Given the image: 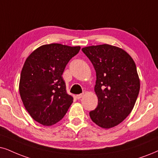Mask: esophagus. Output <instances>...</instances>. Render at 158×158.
<instances>
[{"label":"esophagus","instance_id":"1","mask_svg":"<svg viewBox=\"0 0 158 158\" xmlns=\"http://www.w3.org/2000/svg\"><path fill=\"white\" fill-rule=\"evenodd\" d=\"M83 96H84V94L81 93V94H79V95H77L76 97H77V99H80V98H82Z\"/></svg>","mask_w":158,"mask_h":158}]
</instances>
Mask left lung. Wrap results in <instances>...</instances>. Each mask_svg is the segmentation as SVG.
Returning a JSON list of instances; mask_svg holds the SVG:
<instances>
[{
  "mask_svg": "<svg viewBox=\"0 0 158 158\" xmlns=\"http://www.w3.org/2000/svg\"><path fill=\"white\" fill-rule=\"evenodd\" d=\"M81 50L96 72L94 89L98 103L89 117L103 128L117 126L133 110L139 93L140 80L135 62L123 49L106 44Z\"/></svg>",
  "mask_w": 158,
  "mask_h": 158,
  "instance_id": "left-lung-1",
  "label": "left lung"
}]
</instances>
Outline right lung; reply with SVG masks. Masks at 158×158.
Returning <instances> with one entry per match:
<instances>
[{
    "label": "right lung",
    "mask_w": 158,
    "mask_h": 158,
    "mask_svg": "<svg viewBox=\"0 0 158 158\" xmlns=\"http://www.w3.org/2000/svg\"><path fill=\"white\" fill-rule=\"evenodd\" d=\"M80 48L60 44H45L26 59L20 75L19 94L26 110L41 125L57 123L73 103L62 74Z\"/></svg>",
    "instance_id": "right-lung-1"
}]
</instances>
